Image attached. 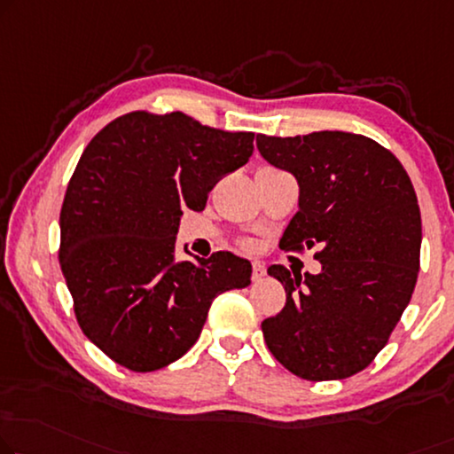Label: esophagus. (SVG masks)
<instances>
[{
  "label": "esophagus",
  "instance_id": "esophagus-1",
  "mask_svg": "<svg viewBox=\"0 0 454 454\" xmlns=\"http://www.w3.org/2000/svg\"><path fill=\"white\" fill-rule=\"evenodd\" d=\"M265 273H267V267L262 265V262H253V279L254 281H259V279H262V277H265Z\"/></svg>",
  "mask_w": 454,
  "mask_h": 454
}]
</instances>
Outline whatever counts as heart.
Listing matches in <instances>:
<instances>
[{
	"label": "heart",
	"instance_id": "1",
	"mask_svg": "<svg viewBox=\"0 0 454 454\" xmlns=\"http://www.w3.org/2000/svg\"><path fill=\"white\" fill-rule=\"evenodd\" d=\"M240 247L245 248V250H250V248H253V242H250V240H242Z\"/></svg>",
	"mask_w": 454,
	"mask_h": 454
}]
</instances>
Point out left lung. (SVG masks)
Returning <instances> with one entry per match:
<instances>
[{"label":"left lung","instance_id":"left-lung-1","mask_svg":"<svg viewBox=\"0 0 454 454\" xmlns=\"http://www.w3.org/2000/svg\"><path fill=\"white\" fill-rule=\"evenodd\" d=\"M262 159L300 184V209L279 247H317L322 273L283 265L286 308L262 320L277 361L308 381L358 373L387 344L414 294L422 220L414 185L394 153L361 134L256 137Z\"/></svg>","mask_w":454,"mask_h":454}]
</instances>
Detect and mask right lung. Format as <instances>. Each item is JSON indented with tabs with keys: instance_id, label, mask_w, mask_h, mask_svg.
<instances>
[{
	"instance_id": "1",
	"label": "right lung",
	"mask_w": 454,
	"mask_h": 454,
	"mask_svg": "<svg viewBox=\"0 0 454 454\" xmlns=\"http://www.w3.org/2000/svg\"><path fill=\"white\" fill-rule=\"evenodd\" d=\"M253 132L184 112H130L91 138L60 207L59 262L83 334L121 367L148 373L193 347L214 297L250 283L228 250L175 261L184 209L201 212L224 175L248 162Z\"/></svg>"
}]
</instances>
